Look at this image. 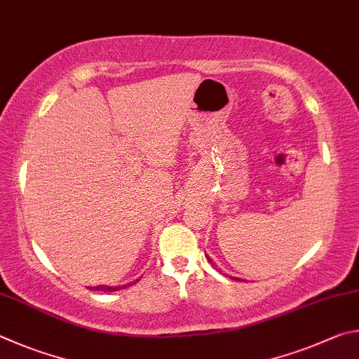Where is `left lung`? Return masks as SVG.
I'll return each instance as SVG.
<instances>
[{"label":"left lung","mask_w":359,"mask_h":359,"mask_svg":"<svg viewBox=\"0 0 359 359\" xmlns=\"http://www.w3.org/2000/svg\"><path fill=\"white\" fill-rule=\"evenodd\" d=\"M236 280H238V279H236Z\"/></svg>","instance_id":"left-lung-1"}]
</instances>
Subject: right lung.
<instances>
[{"instance_id": "add662e5", "label": "right lung", "mask_w": 359, "mask_h": 359, "mask_svg": "<svg viewBox=\"0 0 359 359\" xmlns=\"http://www.w3.org/2000/svg\"><path fill=\"white\" fill-rule=\"evenodd\" d=\"M135 284V282H134ZM90 288V287H88ZM119 288L121 287H105V285H97V287H91V290H97V292H116V290H119ZM123 288H126V285L123 287Z\"/></svg>"}]
</instances>
